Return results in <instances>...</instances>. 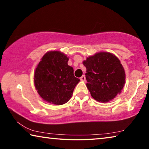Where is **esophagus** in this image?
Returning <instances> with one entry per match:
<instances>
[{
	"label": "esophagus",
	"instance_id": "esophagus-1",
	"mask_svg": "<svg viewBox=\"0 0 149 149\" xmlns=\"http://www.w3.org/2000/svg\"><path fill=\"white\" fill-rule=\"evenodd\" d=\"M80 80L81 81H85V76L84 75H83L82 76L80 77Z\"/></svg>",
	"mask_w": 149,
	"mask_h": 149
}]
</instances>
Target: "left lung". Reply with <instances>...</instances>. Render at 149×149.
<instances>
[{
    "instance_id": "1",
    "label": "left lung",
    "mask_w": 149,
    "mask_h": 149,
    "mask_svg": "<svg viewBox=\"0 0 149 149\" xmlns=\"http://www.w3.org/2000/svg\"><path fill=\"white\" fill-rule=\"evenodd\" d=\"M86 67V84L97 101L107 102L122 91L125 74L120 60L110 52H100L83 62Z\"/></svg>"
}]
</instances>
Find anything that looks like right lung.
Listing matches in <instances>:
<instances>
[{"mask_svg":"<svg viewBox=\"0 0 149 149\" xmlns=\"http://www.w3.org/2000/svg\"><path fill=\"white\" fill-rule=\"evenodd\" d=\"M67 55L60 51H49L42 57L34 74V84L42 99L62 105L69 101L80 79L68 64Z\"/></svg>","mask_w":149,"mask_h":149,"instance_id":"1","label":"right lung"}]
</instances>
